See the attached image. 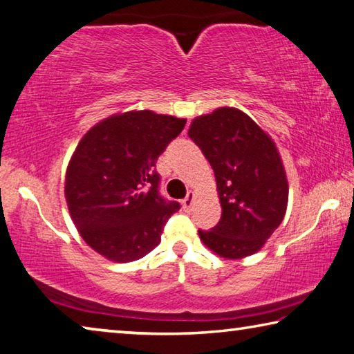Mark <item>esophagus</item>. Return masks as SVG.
Wrapping results in <instances>:
<instances>
[{"mask_svg": "<svg viewBox=\"0 0 354 354\" xmlns=\"http://www.w3.org/2000/svg\"><path fill=\"white\" fill-rule=\"evenodd\" d=\"M193 199H194V193H193V191H189L188 196L182 201V205H183L185 209H189L191 208V205H193Z\"/></svg>", "mask_w": 354, "mask_h": 354, "instance_id": "esophagus-1", "label": "esophagus"}]
</instances>
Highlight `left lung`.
Returning a JSON list of instances; mask_svg holds the SVG:
<instances>
[{
    "instance_id": "obj_1",
    "label": "left lung",
    "mask_w": 354,
    "mask_h": 354,
    "mask_svg": "<svg viewBox=\"0 0 354 354\" xmlns=\"http://www.w3.org/2000/svg\"><path fill=\"white\" fill-rule=\"evenodd\" d=\"M188 135L213 167L222 207L218 225L199 230L201 241L227 259L259 252L288 208V177L275 141L234 107L194 118Z\"/></svg>"
}]
</instances>
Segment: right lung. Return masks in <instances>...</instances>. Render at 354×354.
Returning a JSON list of instances; mask_svg holds the SVG:
<instances>
[{"label": "right lung", "mask_w": 354, "mask_h": 354, "mask_svg": "<svg viewBox=\"0 0 354 354\" xmlns=\"http://www.w3.org/2000/svg\"><path fill=\"white\" fill-rule=\"evenodd\" d=\"M185 124L152 110L115 113L95 124L73 152L65 174L68 212L85 243L109 261L147 255L180 208L158 194L155 163Z\"/></svg>", "instance_id": "add662e5"}]
</instances>
